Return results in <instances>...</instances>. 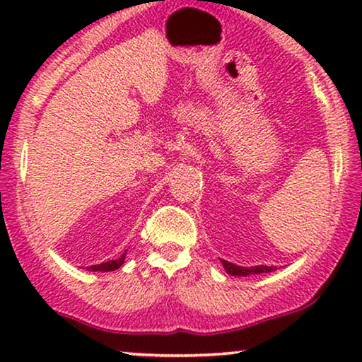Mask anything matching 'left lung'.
Returning <instances> with one entry per match:
<instances>
[{
    "instance_id": "8db88e82",
    "label": "left lung",
    "mask_w": 362,
    "mask_h": 362,
    "mask_svg": "<svg viewBox=\"0 0 362 362\" xmlns=\"http://www.w3.org/2000/svg\"><path fill=\"white\" fill-rule=\"evenodd\" d=\"M222 265H224L226 272L229 275H237V276H249L254 274H269V272H274L275 267H267V265H255V267H240L234 265L227 260H221Z\"/></svg>"
}]
</instances>
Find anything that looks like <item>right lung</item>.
<instances>
[{
    "mask_svg": "<svg viewBox=\"0 0 362 362\" xmlns=\"http://www.w3.org/2000/svg\"><path fill=\"white\" fill-rule=\"evenodd\" d=\"M125 255L127 254H123L122 257H118V259H115V260H108V262H103V264L88 267V270H92V272H113V270L120 269V267L123 265V260H125Z\"/></svg>",
    "mask_w": 362,
    "mask_h": 362,
    "instance_id": "right-lung-1",
    "label": "right lung"
}]
</instances>
